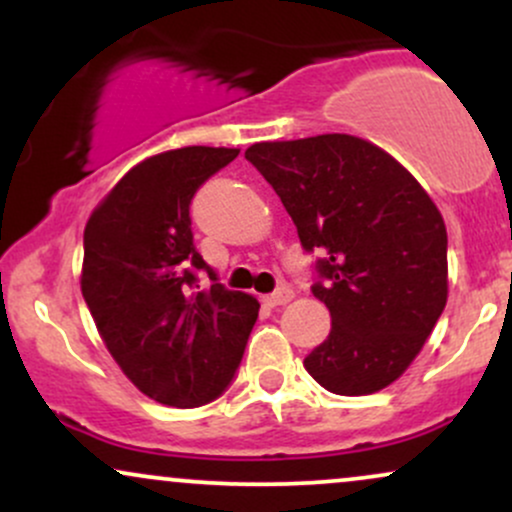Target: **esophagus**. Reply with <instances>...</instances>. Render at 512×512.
Segmentation results:
<instances>
[{"mask_svg":"<svg viewBox=\"0 0 512 512\" xmlns=\"http://www.w3.org/2000/svg\"><path fill=\"white\" fill-rule=\"evenodd\" d=\"M291 298H293V289H289V286H279V289H276L274 293H269L264 301H267L269 305H284V303H289Z\"/></svg>","mask_w":512,"mask_h":512,"instance_id":"1","label":"esophagus"}]
</instances>
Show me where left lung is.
<instances>
[{"label": "left lung", "mask_w": 512, "mask_h": 512, "mask_svg": "<svg viewBox=\"0 0 512 512\" xmlns=\"http://www.w3.org/2000/svg\"><path fill=\"white\" fill-rule=\"evenodd\" d=\"M245 158L274 187L305 252L310 291L332 330L303 366L334 395L395 383L448 301V233L436 204L390 154L351 134L252 144Z\"/></svg>", "instance_id": "8db88e82"}]
</instances>
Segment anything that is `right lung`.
<instances>
[{
	"label": "right lung",
	"instance_id": "obj_1",
	"mask_svg": "<svg viewBox=\"0 0 512 512\" xmlns=\"http://www.w3.org/2000/svg\"><path fill=\"white\" fill-rule=\"evenodd\" d=\"M238 149L185 146L146 158L84 231L81 293L105 346L146 397L202 407L236 378L260 303L228 291L202 260L190 204ZM212 279L201 291L198 272Z\"/></svg>",
	"mask_w": 512,
	"mask_h": 512
}]
</instances>
